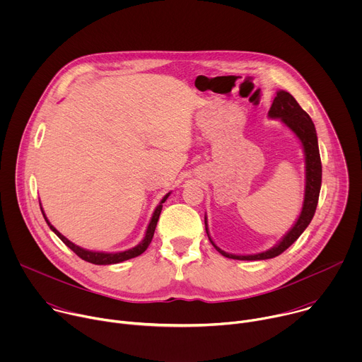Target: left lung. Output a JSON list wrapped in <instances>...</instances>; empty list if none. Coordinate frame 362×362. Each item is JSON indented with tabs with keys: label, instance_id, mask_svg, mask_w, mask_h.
I'll use <instances>...</instances> for the list:
<instances>
[{
	"label": "left lung",
	"instance_id": "left-lung-1",
	"mask_svg": "<svg viewBox=\"0 0 362 362\" xmlns=\"http://www.w3.org/2000/svg\"><path fill=\"white\" fill-rule=\"evenodd\" d=\"M268 116L271 119H281V122L291 132H293V134L299 139V141L303 147V153H305V196H303L302 211H300L299 218L296 219L295 225L279 240L278 245H275L274 247H271L265 252L255 253V255H232V253H228V252L222 250L221 247H218L209 235L208 221H206V216H204V228H206V233H208L211 243L216 247V250L219 253H222L226 257H230V259L264 261V259H271V257L281 255L302 235V232L308 228V225L311 223V221L315 215V211H317L321 182H322V165H321V156H320V148H318L317 130H315V126H314L311 117L308 116V113L305 110H302V107L298 105V101L285 90H279L276 93V97L274 98V103L269 109Z\"/></svg>",
	"mask_w": 362,
	"mask_h": 362
}]
</instances>
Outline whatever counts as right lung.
<instances>
[{"label":"right lung","instance_id":"1","mask_svg":"<svg viewBox=\"0 0 362 362\" xmlns=\"http://www.w3.org/2000/svg\"><path fill=\"white\" fill-rule=\"evenodd\" d=\"M169 194H170V193H168V194L160 200V203L158 204V208L154 209L153 216H151V219H150V223H148V226H147V229H146V235H144L143 240H141L137 246H134V247H132V249H127V250H123V252H115V253L87 250V249H83V247L74 245L73 242H70L66 236H63L53 225H51V223L48 222V219L45 218V214H44V211H42V208H41V204H40V208H41L42 216H44L47 225L49 226V229L53 230L77 256H80L83 261H87V262L94 264V265H113V264H120V262H123V261L132 259V257H136V256L141 255V253L148 247V245H150V242H151V239H153V235H154V229H156V225H158V221H159L162 208H163L162 203L166 202V199L169 197Z\"/></svg>","mask_w":362,"mask_h":362}]
</instances>
